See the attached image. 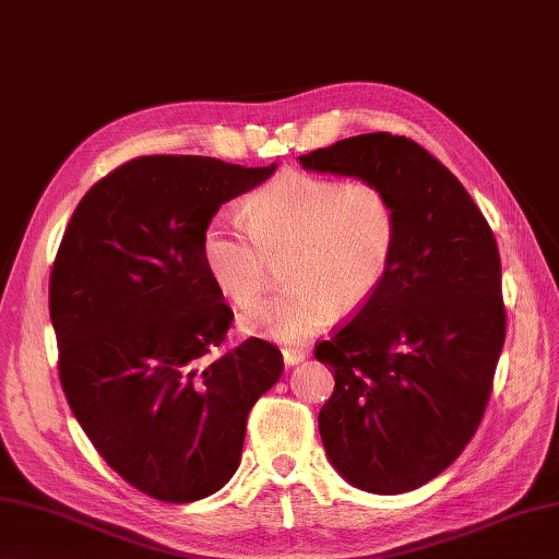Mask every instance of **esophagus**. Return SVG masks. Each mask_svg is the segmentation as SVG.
<instances>
[{
    "mask_svg": "<svg viewBox=\"0 0 559 559\" xmlns=\"http://www.w3.org/2000/svg\"><path fill=\"white\" fill-rule=\"evenodd\" d=\"M302 360H305V350H300V348H283V362H286L288 367L298 365Z\"/></svg>",
    "mask_w": 559,
    "mask_h": 559,
    "instance_id": "34e87169",
    "label": "esophagus"
}]
</instances>
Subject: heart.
I'll return each mask as SVG.
<instances>
[{"mask_svg":"<svg viewBox=\"0 0 559 559\" xmlns=\"http://www.w3.org/2000/svg\"><path fill=\"white\" fill-rule=\"evenodd\" d=\"M240 223L216 216L201 233V264L237 307L264 290L269 259H286L288 290L240 317L247 336L295 346L355 312L382 286L399 247V211L374 182L288 170L242 204Z\"/></svg>","mask_w":559,"mask_h":559,"instance_id":"obj_1","label":"heart"}]
</instances>
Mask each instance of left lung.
I'll list each match as a JSON object with an SVG mask.
<instances>
[{
	"instance_id": "1",
	"label": "left lung",
	"mask_w": 559,
	"mask_h": 559,
	"mask_svg": "<svg viewBox=\"0 0 559 559\" xmlns=\"http://www.w3.org/2000/svg\"><path fill=\"white\" fill-rule=\"evenodd\" d=\"M300 165L374 182L396 204L384 283L314 348L336 382L319 435L355 488L415 490L459 459L488 406L507 331L500 249L463 185L406 136H350Z\"/></svg>"
}]
</instances>
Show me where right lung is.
Wrapping results in <instances>:
<instances>
[{
  "label": "right lung",
  "mask_w": 559,
  "mask_h": 559,
  "mask_svg": "<svg viewBox=\"0 0 559 559\" xmlns=\"http://www.w3.org/2000/svg\"><path fill=\"white\" fill-rule=\"evenodd\" d=\"M276 170L141 156L93 185L50 276L59 382L98 454L148 497L185 504L240 466L247 415L278 382L261 338L221 350L233 310L201 264L218 209Z\"/></svg>",
  "instance_id": "add662e5"
}]
</instances>
